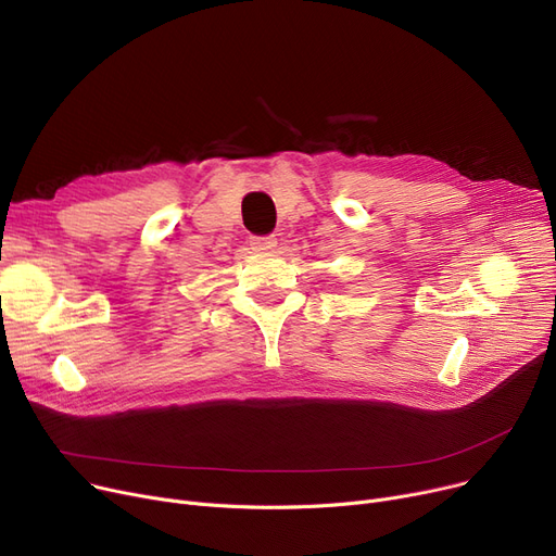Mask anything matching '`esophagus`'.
Wrapping results in <instances>:
<instances>
[{"label":"esophagus","mask_w":556,"mask_h":556,"mask_svg":"<svg viewBox=\"0 0 556 556\" xmlns=\"http://www.w3.org/2000/svg\"><path fill=\"white\" fill-rule=\"evenodd\" d=\"M276 237L267 235V237H251V249L257 253H269L276 249Z\"/></svg>","instance_id":"34e87169"}]
</instances>
